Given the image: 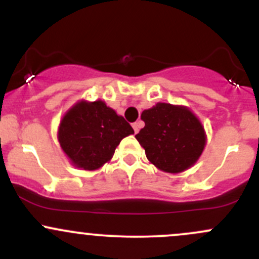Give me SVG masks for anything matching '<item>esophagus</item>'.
Wrapping results in <instances>:
<instances>
[{
	"mask_svg": "<svg viewBox=\"0 0 259 259\" xmlns=\"http://www.w3.org/2000/svg\"><path fill=\"white\" fill-rule=\"evenodd\" d=\"M133 127H134V132H135V134H138L139 133V130H140V123H134L133 124Z\"/></svg>",
	"mask_w": 259,
	"mask_h": 259,
	"instance_id": "34e87169",
	"label": "esophagus"
}]
</instances>
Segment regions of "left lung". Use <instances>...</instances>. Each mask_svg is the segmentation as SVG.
<instances>
[{
	"label": "left lung",
	"mask_w": 259,
	"mask_h": 259,
	"mask_svg": "<svg viewBox=\"0 0 259 259\" xmlns=\"http://www.w3.org/2000/svg\"><path fill=\"white\" fill-rule=\"evenodd\" d=\"M145 126L135 135L147 160L167 173L194 166L206 145V133L188 107L158 102L141 113Z\"/></svg>",
	"instance_id": "1"
}]
</instances>
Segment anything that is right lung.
Returning a JSON list of instances; mask_svg holds the SVG:
<instances>
[{"label":"right lung","mask_w":259,"mask_h":259,"mask_svg":"<svg viewBox=\"0 0 259 259\" xmlns=\"http://www.w3.org/2000/svg\"><path fill=\"white\" fill-rule=\"evenodd\" d=\"M134 130L106 102L79 99L62 115L58 127L61 150L72 166L96 171L112 160L115 149Z\"/></svg>","instance_id":"obj_1"}]
</instances>
